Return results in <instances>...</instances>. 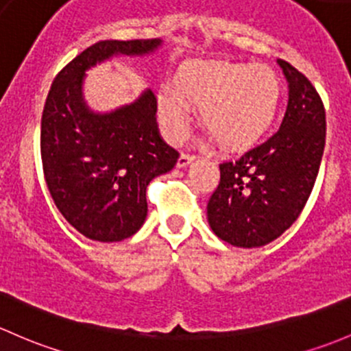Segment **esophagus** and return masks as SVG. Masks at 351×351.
I'll use <instances>...</instances> for the list:
<instances>
[{
    "mask_svg": "<svg viewBox=\"0 0 351 351\" xmlns=\"http://www.w3.org/2000/svg\"><path fill=\"white\" fill-rule=\"evenodd\" d=\"M194 155H189V154H180L179 160H177V167L182 169V167H187V165L191 164V162H194Z\"/></svg>",
    "mask_w": 351,
    "mask_h": 351,
    "instance_id": "34e87169",
    "label": "esophagus"
}]
</instances>
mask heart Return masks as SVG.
<instances>
[{"label":"heart","mask_w":351,"mask_h":351,"mask_svg":"<svg viewBox=\"0 0 351 351\" xmlns=\"http://www.w3.org/2000/svg\"><path fill=\"white\" fill-rule=\"evenodd\" d=\"M280 103V81L265 64L191 62L174 77V95L158 96V114L171 140L191 125L189 110L226 149H245L270 128Z\"/></svg>","instance_id":"heart-1"}]
</instances>
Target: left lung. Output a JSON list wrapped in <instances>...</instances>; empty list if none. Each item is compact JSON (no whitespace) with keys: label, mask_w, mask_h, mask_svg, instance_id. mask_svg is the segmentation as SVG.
<instances>
[{"label":"left lung","mask_w":351,"mask_h":351,"mask_svg":"<svg viewBox=\"0 0 351 351\" xmlns=\"http://www.w3.org/2000/svg\"><path fill=\"white\" fill-rule=\"evenodd\" d=\"M289 88L279 132L219 165L208 223L233 247L255 248L279 238L301 215L316 182L326 140L323 101L304 74L277 60Z\"/></svg>","instance_id":"obj_1"}]
</instances>
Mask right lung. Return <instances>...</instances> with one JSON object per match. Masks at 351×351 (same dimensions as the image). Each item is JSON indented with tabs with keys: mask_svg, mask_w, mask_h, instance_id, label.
<instances>
[{
	"mask_svg": "<svg viewBox=\"0 0 351 351\" xmlns=\"http://www.w3.org/2000/svg\"><path fill=\"white\" fill-rule=\"evenodd\" d=\"M162 43L97 42L57 74L47 96L40 128L47 187L69 225L89 240L121 241L142 228L147 186L172 171L179 154L158 132L152 89L99 113L84 99L86 72L113 57L150 56Z\"/></svg>",
	"mask_w": 351,
	"mask_h": 351,
	"instance_id": "add662e5",
	"label": "right lung"
}]
</instances>
